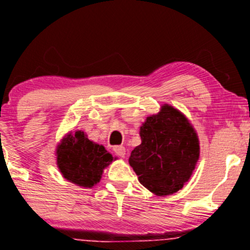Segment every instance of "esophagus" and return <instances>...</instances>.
<instances>
[{"label": "esophagus", "instance_id": "obj_1", "mask_svg": "<svg viewBox=\"0 0 250 250\" xmlns=\"http://www.w3.org/2000/svg\"><path fill=\"white\" fill-rule=\"evenodd\" d=\"M113 151H114V154L117 155V156H120V157H125V149L123 146H115V147L113 148Z\"/></svg>", "mask_w": 250, "mask_h": 250}]
</instances>
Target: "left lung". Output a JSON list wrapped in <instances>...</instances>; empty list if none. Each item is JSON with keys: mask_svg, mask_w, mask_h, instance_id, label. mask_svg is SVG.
<instances>
[{"mask_svg": "<svg viewBox=\"0 0 250 250\" xmlns=\"http://www.w3.org/2000/svg\"><path fill=\"white\" fill-rule=\"evenodd\" d=\"M140 136L141 145L129 157L140 183L159 196L176 193L191 176L199 160L194 128L177 109L166 104L157 115L147 117Z\"/></svg>", "mask_w": 250, "mask_h": 250, "instance_id": "8db88e82", "label": "left lung"}]
</instances>
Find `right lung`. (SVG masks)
<instances>
[{"mask_svg": "<svg viewBox=\"0 0 250 250\" xmlns=\"http://www.w3.org/2000/svg\"><path fill=\"white\" fill-rule=\"evenodd\" d=\"M56 154L57 166L64 179L85 188L100 182L103 169L114 160L103 146L88 140L83 131L64 137Z\"/></svg>", "mask_w": 250, "mask_h": 250, "instance_id": "1", "label": "right lung"}]
</instances>
